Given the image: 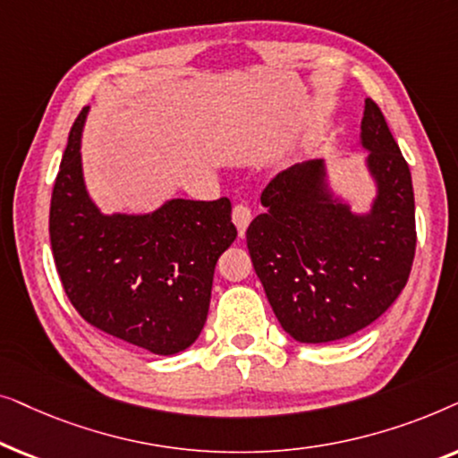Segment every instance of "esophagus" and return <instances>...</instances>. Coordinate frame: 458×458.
I'll use <instances>...</instances> for the list:
<instances>
[{"instance_id":"obj_1","label":"esophagus","mask_w":458,"mask_h":458,"mask_svg":"<svg viewBox=\"0 0 458 458\" xmlns=\"http://www.w3.org/2000/svg\"><path fill=\"white\" fill-rule=\"evenodd\" d=\"M231 218H233L235 227H237V231H240V237H243V235H246V229H248L250 221H252V210H250L246 204H237V206H233Z\"/></svg>"}]
</instances>
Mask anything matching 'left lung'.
<instances>
[{
	"mask_svg": "<svg viewBox=\"0 0 458 458\" xmlns=\"http://www.w3.org/2000/svg\"><path fill=\"white\" fill-rule=\"evenodd\" d=\"M367 166L377 183L369 215L331 199L321 160L281 171L262 191L246 242L281 327L304 344L365 329L394 304L415 259L411 171L379 106L365 99Z\"/></svg>",
	"mask_w": 458,
	"mask_h": 458,
	"instance_id": "8db88e82",
	"label": "left lung"
}]
</instances>
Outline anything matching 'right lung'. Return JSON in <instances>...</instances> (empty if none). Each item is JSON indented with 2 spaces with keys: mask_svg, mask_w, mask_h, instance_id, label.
<instances>
[{
  "mask_svg": "<svg viewBox=\"0 0 458 458\" xmlns=\"http://www.w3.org/2000/svg\"><path fill=\"white\" fill-rule=\"evenodd\" d=\"M74 121L49 206V240L62 287L93 327L154 354L198 340L218 256L237 237L229 198L171 199L152 215L106 216L87 196Z\"/></svg>",
  "mask_w": 458,
  "mask_h": 458,
  "instance_id": "add662e5",
  "label": "right lung"
}]
</instances>
